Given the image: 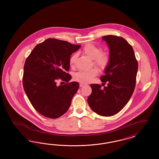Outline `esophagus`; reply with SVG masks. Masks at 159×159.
<instances>
[{
  "instance_id": "34e87169",
  "label": "esophagus",
  "mask_w": 159,
  "mask_h": 159,
  "mask_svg": "<svg viewBox=\"0 0 159 159\" xmlns=\"http://www.w3.org/2000/svg\"><path fill=\"white\" fill-rule=\"evenodd\" d=\"M85 85H86V84H84V83H80V87H83V86H85Z\"/></svg>"
}]
</instances>
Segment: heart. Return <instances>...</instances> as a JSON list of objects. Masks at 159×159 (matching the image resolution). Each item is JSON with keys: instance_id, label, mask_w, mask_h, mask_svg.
<instances>
[{"instance_id": "obj_1", "label": "heart", "mask_w": 159, "mask_h": 159, "mask_svg": "<svg viewBox=\"0 0 159 159\" xmlns=\"http://www.w3.org/2000/svg\"><path fill=\"white\" fill-rule=\"evenodd\" d=\"M102 48L99 46L92 43H88L84 46L83 53L93 60V63L102 70H105L110 64V56L107 52H102ZM77 54L72 55L69 59V65L71 68L75 66ZM98 74V70L96 67L91 68L88 70L79 71L75 74L74 80L82 82L88 83L91 82L93 77Z\"/></svg>"}]
</instances>
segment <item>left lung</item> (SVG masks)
<instances>
[{
    "instance_id": "1",
    "label": "left lung",
    "mask_w": 159,
    "mask_h": 159,
    "mask_svg": "<svg viewBox=\"0 0 159 159\" xmlns=\"http://www.w3.org/2000/svg\"><path fill=\"white\" fill-rule=\"evenodd\" d=\"M102 39L110 49V64L105 75L100 77L102 84L107 83V86L101 89L100 84H91L88 102L95 113L108 117L118 113L132 97L138 64L132 46L124 38L108 35Z\"/></svg>"
}]
</instances>
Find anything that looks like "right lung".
I'll return each mask as SVG.
<instances>
[{"label": "right lung", "instance_id": "right-lung-1", "mask_svg": "<svg viewBox=\"0 0 159 159\" xmlns=\"http://www.w3.org/2000/svg\"><path fill=\"white\" fill-rule=\"evenodd\" d=\"M80 47L67 41L49 38L34 47L24 66L23 88L33 107L43 116L57 119L66 113L79 89L71 76V55ZM66 83L58 86V80Z\"/></svg>", "mask_w": 159, "mask_h": 159}]
</instances>
